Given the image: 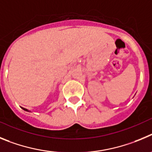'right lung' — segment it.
I'll use <instances>...</instances> for the list:
<instances>
[{
    "label": "right lung",
    "mask_w": 152,
    "mask_h": 152,
    "mask_svg": "<svg viewBox=\"0 0 152 152\" xmlns=\"http://www.w3.org/2000/svg\"><path fill=\"white\" fill-rule=\"evenodd\" d=\"M22 109H23V110H26V111H28V112H31L30 111V110H28V109H26V108H24V107H22Z\"/></svg>",
    "instance_id": "add662e5"
}]
</instances>
